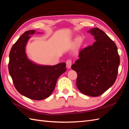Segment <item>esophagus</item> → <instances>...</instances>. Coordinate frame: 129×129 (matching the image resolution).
<instances>
[{"instance_id":"34e87169","label":"esophagus","mask_w":129,"mask_h":129,"mask_svg":"<svg viewBox=\"0 0 129 129\" xmlns=\"http://www.w3.org/2000/svg\"><path fill=\"white\" fill-rule=\"evenodd\" d=\"M66 63H67V67H68V68L69 69L71 68V66L72 65V60L71 59H68L67 60Z\"/></svg>"}]
</instances>
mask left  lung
Wrapping results in <instances>:
<instances>
[{"label": "left lung", "mask_w": 129, "mask_h": 129, "mask_svg": "<svg viewBox=\"0 0 129 129\" xmlns=\"http://www.w3.org/2000/svg\"><path fill=\"white\" fill-rule=\"evenodd\" d=\"M88 32L94 36L95 42L80 51L79 59L71 68L77 74L79 90L89 96L97 97L115 82L120 57L115 43L102 30L95 27Z\"/></svg>", "instance_id": "obj_1"}]
</instances>
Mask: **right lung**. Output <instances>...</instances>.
Here are the masks:
<instances>
[{
  "mask_svg": "<svg viewBox=\"0 0 129 129\" xmlns=\"http://www.w3.org/2000/svg\"><path fill=\"white\" fill-rule=\"evenodd\" d=\"M35 33L34 29L26 31L13 45L8 69L16 90L29 99L40 101L52 93L59 77L67 69L65 62L53 66L40 65L27 58L26 45L29 35Z\"/></svg>",
  "mask_w": 129,
  "mask_h": 129,
  "instance_id": "add662e5",
  "label": "right lung"
}]
</instances>
